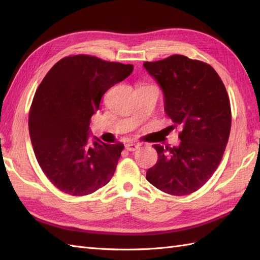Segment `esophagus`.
I'll return each instance as SVG.
<instances>
[{
  "instance_id": "obj_1",
  "label": "esophagus",
  "mask_w": 260,
  "mask_h": 260,
  "mask_svg": "<svg viewBox=\"0 0 260 260\" xmlns=\"http://www.w3.org/2000/svg\"><path fill=\"white\" fill-rule=\"evenodd\" d=\"M139 144H135V143H127V144L125 145V148L126 151H129V152H134L136 151L137 148H139Z\"/></svg>"
}]
</instances>
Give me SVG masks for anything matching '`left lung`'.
<instances>
[{
  "mask_svg": "<svg viewBox=\"0 0 260 260\" xmlns=\"http://www.w3.org/2000/svg\"><path fill=\"white\" fill-rule=\"evenodd\" d=\"M144 67L163 90L165 113L173 121L169 128H181L179 146L153 145L158 157L146 179L168 194H191L207 183L223 156L231 127L228 92L211 66L182 54Z\"/></svg>",
  "mask_w": 260,
  "mask_h": 260,
  "instance_id": "8db88e82",
  "label": "left lung"
}]
</instances>
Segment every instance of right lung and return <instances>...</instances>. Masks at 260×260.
Instances as JSON below:
<instances>
[{
    "instance_id": "add662e5",
    "label": "right lung",
    "mask_w": 260,
    "mask_h": 260,
    "mask_svg": "<svg viewBox=\"0 0 260 260\" xmlns=\"http://www.w3.org/2000/svg\"><path fill=\"white\" fill-rule=\"evenodd\" d=\"M133 64L89 54L64 57L39 85L29 112V133L37 161L51 183L67 194H91L112 179L124 145L89 141L91 116L110 87Z\"/></svg>"
}]
</instances>
